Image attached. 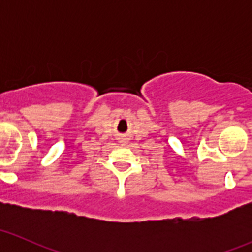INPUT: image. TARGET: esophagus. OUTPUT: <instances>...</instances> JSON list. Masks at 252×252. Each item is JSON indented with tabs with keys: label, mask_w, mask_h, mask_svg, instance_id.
I'll use <instances>...</instances> for the list:
<instances>
[{
	"label": "esophagus",
	"mask_w": 252,
	"mask_h": 252,
	"mask_svg": "<svg viewBox=\"0 0 252 252\" xmlns=\"http://www.w3.org/2000/svg\"><path fill=\"white\" fill-rule=\"evenodd\" d=\"M119 142H121V145H126V141H124V140H121V141H119Z\"/></svg>",
	"instance_id": "obj_1"
}]
</instances>
